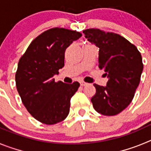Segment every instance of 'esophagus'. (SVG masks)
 Returning <instances> with one entry per match:
<instances>
[{
    "label": "esophagus",
    "mask_w": 151,
    "mask_h": 151,
    "mask_svg": "<svg viewBox=\"0 0 151 151\" xmlns=\"http://www.w3.org/2000/svg\"><path fill=\"white\" fill-rule=\"evenodd\" d=\"M80 85H81V86H85V85H88V83H86V82L82 81V82H80Z\"/></svg>",
    "instance_id": "esophagus-1"
}]
</instances>
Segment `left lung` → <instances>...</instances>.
I'll use <instances>...</instances> for the list:
<instances>
[{
  "label": "left lung",
  "instance_id": "left-lung-1",
  "mask_svg": "<svg viewBox=\"0 0 151 151\" xmlns=\"http://www.w3.org/2000/svg\"><path fill=\"white\" fill-rule=\"evenodd\" d=\"M85 38L99 47V68L107 76L106 86L94 84L91 98L94 110L104 116H115L132 101L143 71L141 53L133 44L118 34L98 29L83 31Z\"/></svg>",
  "mask_w": 151,
  "mask_h": 151
}]
</instances>
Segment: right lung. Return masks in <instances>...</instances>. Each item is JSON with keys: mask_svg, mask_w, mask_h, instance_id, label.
Here are the masks:
<instances>
[{"mask_svg": "<svg viewBox=\"0 0 151 151\" xmlns=\"http://www.w3.org/2000/svg\"><path fill=\"white\" fill-rule=\"evenodd\" d=\"M82 33L53 28L35 38L18 63L16 85L31 115L46 125L64 120L69 113L70 99L80 84L55 82L53 78L64 66L65 51Z\"/></svg>", "mask_w": 151, "mask_h": 151, "instance_id": "1", "label": "right lung"}]
</instances>
